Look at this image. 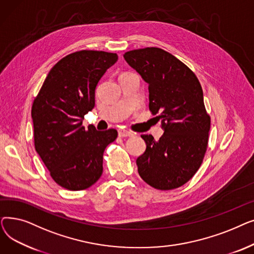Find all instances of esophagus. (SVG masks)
Here are the masks:
<instances>
[{
    "instance_id": "34e87169",
    "label": "esophagus",
    "mask_w": 254,
    "mask_h": 254,
    "mask_svg": "<svg viewBox=\"0 0 254 254\" xmlns=\"http://www.w3.org/2000/svg\"><path fill=\"white\" fill-rule=\"evenodd\" d=\"M118 136L122 137V138L132 137V136H134V132H131V131L127 130V129H119V130H118Z\"/></svg>"
}]
</instances>
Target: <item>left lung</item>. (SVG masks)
<instances>
[{
    "instance_id": "left-lung-1",
    "label": "left lung",
    "mask_w": 254,
    "mask_h": 254,
    "mask_svg": "<svg viewBox=\"0 0 254 254\" xmlns=\"http://www.w3.org/2000/svg\"><path fill=\"white\" fill-rule=\"evenodd\" d=\"M124 58L148 83L149 110L165 129L158 141L141 135L146 150L137 158L139 175L156 190L178 189L201 167L208 146L211 118L201 83L188 65L161 48L130 50Z\"/></svg>"
}]
</instances>
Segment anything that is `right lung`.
<instances>
[{"mask_svg": "<svg viewBox=\"0 0 254 254\" xmlns=\"http://www.w3.org/2000/svg\"><path fill=\"white\" fill-rule=\"evenodd\" d=\"M116 53L80 50L58 62L49 71L32 106L34 143L51 178L69 190H83L103 173L105 148L117 130L87 129L84 115L95 107V91Z\"/></svg>", "mask_w": 254, "mask_h": 254, "instance_id": "add662e5", "label": "right lung"}]
</instances>
